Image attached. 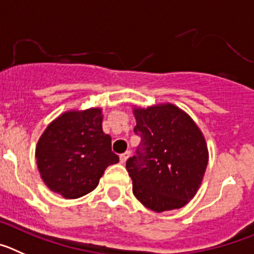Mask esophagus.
<instances>
[{"label":"esophagus","instance_id":"esophagus-1","mask_svg":"<svg viewBox=\"0 0 254 254\" xmlns=\"http://www.w3.org/2000/svg\"><path fill=\"white\" fill-rule=\"evenodd\" d=\"M130 157V152H125L124 154H120V163L124 164L127 161V158Z\"/></svg>","mask_w":254,"mask_h":254}]
</instances>
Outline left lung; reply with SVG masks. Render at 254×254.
<instances>
[{"instance_id": "obj_1", "label": "left lung", "mask_w": 254, "mask_h": 254, "mask_svg": "<svg viewBox=\"0 0 254 254\" xmlns=\"http://www.w3.org/2000/svg\"><path fill=\"white\" fill-rule=\"evenodd\" d=\"M141 136L138 155L127 161L132 193L155 212L181 209L192 200L204 180L209 150L193 119L171 102L132 106Z\"/></svg>"}]
</instances>
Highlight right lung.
Instances as JSON below:
<instances>
[{
  "instance_id": "add662e5",
  "label": "right lung",
  "mask_w": 254,
  "mask_h": 254,
  "mask_svg": "<svg viewBox=\"0 0 254 254\" xmlns=\"http://www.w3.org/2000/svg\"><path fill=\"white\" fill-rule=\"evenodd\" d=\"M101 107L72 109L49 123L35 148L36 166L45 186L64 198L93 191L107 166L119 162L111 136L102 131Z\"/></svg>"
}]
</instances>
